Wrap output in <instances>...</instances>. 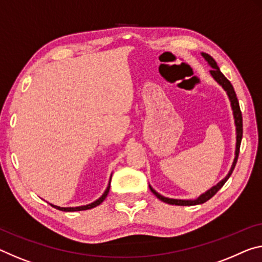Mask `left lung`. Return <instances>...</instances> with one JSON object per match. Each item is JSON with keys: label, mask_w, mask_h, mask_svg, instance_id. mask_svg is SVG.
Instances as JSON below:
<instances>
[{"label": "left lung", "mask_w": 262, "mask_h": 262, "mask_svg": "<svg viewBox=\"0 0 262 262\" xmlns=\"http://www.w3.org/2000/svg\"><path fill=\"white\" fill-rule=\"evenodd\" d=\"M202 56L205 58V60L207 61V64H209L212 70H211L210 73L211 76L213 77V79L215 81L218 82L219 85H221L224 90L226 91V93L228 95V99H230L231 101V107H232V111H233V116H234V123H235V130H236V143H235V157H234V161H233V164H232L231 170L228 171L227 176L222 180L221 182L217 185H214L213 188H211L210 190H207L205 193H203L199 196L197 199H172V198H167L164 196H162L159 192H156L155 190H154L150 185H149V188H150L151 192L155 194V196L160 199V201L167 203V204L170 205H197V204H203V203H205L206 201H209L210 198H212L215 193L218 192L219 190L222 189V186L226 183V181L230 178L231 173L233 172V169L236 164V161H238V156H239V150H240V143H242V139H243V115H242V111H240V106H239V101H238V98H236V94L234 92V89L233 86L230 81L227 80V78L224 76V74L221 72V70H219L217 63H215V60L213 59L212 57L210 55H207V53H202Z\"/></svg>", "instance_id": "left-lung-1"}]
</instances>
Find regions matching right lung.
I'll return each mask as SVG.
<instances>
[{
  "mask_svg": "<svg viewBox=\"0 0 262 262\" xmlns=\"http://www.w3.org/2000/svg\"><path fill=\"white\" fill-rule=\"evenodd\" d=\"M111 180H112V176H111ZM111 180H110V183L108 186H107V189L105 190V192L102 193V196L97 199V201L91 203V204H87V205H82V206H77V207H60V206H57V205H53V204H50L51 206L55 207L57 210H60V211H65V212H74V211H82V210H90V209H93V207L100 205L101 203L105 201V198L107 197V194L110 192V188H111Z\"/></svg>",
  "mask_w": 262,
  "mask_h": 262,
  "instance_id": "obj_1",
  "label": "right lung"
}]
</instances>
